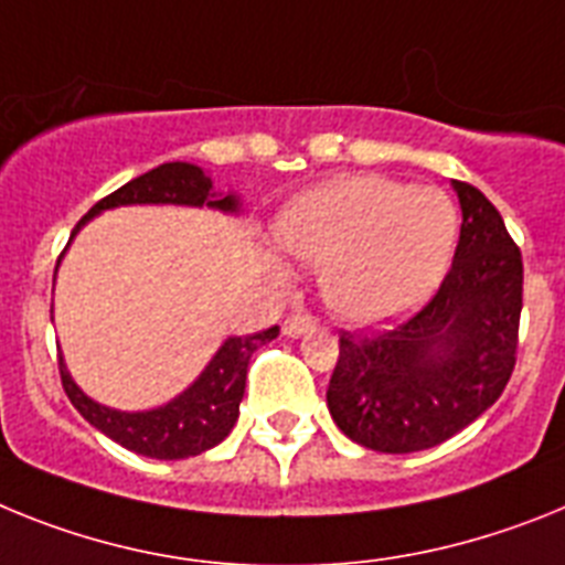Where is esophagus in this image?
Masks as SVG:
<instances>
[{"label":"esophagus","mask_w":565,"mask_h":565,"mask_svg":"<svg viewBox=\"0 0 565 565\" xmlns=\"http://www.w3.org/2000/svg\"><path fill=\"white\" fill-rule=\"evenodd\" d=\"M312 327H316L312 316H307V312H292V316L284 318L281 330L287 338H301L307 332H312Z\"/></svg>","instance_id":"34e87169"}]
</instances>
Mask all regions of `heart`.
Segmentation results:
<instances>
[{
	"instance_id": "heart-1",
	"label": "heart",
	"mask_w": 565,
	"mask_h": 565,
	"mask_svg": "<svg viewBox=\"0 0 565 565\" xmlns=\"http://www.w3.org/2000/svg\"><path fill=\"white\" fill-rule=\"evenodd\" d=\"M458 207L435 188L347 175L298 195L278 235L321 267L323 301L352 327H384L438 287L458 244Z\"/></svg>"
}]
</instances>
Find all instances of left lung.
Listing matches in <instances>:
<instances>
[{"label":"left lung","mask_w":565,"mask_h":565,"mask_svg":"<svg viewBox=\"0 0 565 565\" xmlns=\"http://www.w3.org/2000/svg\"><path fill=\"white\" fill-rule=\"evenodd\" d=\"M460 242L435 298L377 335H341L327 390L338 429L386 455L431 449L507 390L523 310V262L492 201L452 181Z\"/></svg>","instance_id":"obj_1"}]
</instances>
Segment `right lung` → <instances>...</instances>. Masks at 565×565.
<instances>
[{"label": "right lung", "instance_id": "right-lung-1", "mask_svg": "<svg viewBox=\"0 0 565 565\" xmlns=\"http://www.w3.org/2000/svg\"><path fill=\"white\" fill-rule=\"evenodd\" d=\"M130 204H181V207H210L233 215L242 213L238 195L215 193L213 179L201 167L188 164V161H167L150 173L127 181L125 188H119L107 199L96 201L71 233V242L90 218L105 210L130 207ZM276 335L278 327H269L255 335H230L188 390L175 395L173 401L145 412L110 409L99 401L87 398L67 372L62 355H58V375H62V386L78 415L119 446L156 460L193 458L227 438L238 420L249 358Z\"/></svg>", "mask_w": 565, "mask_h": 565}]
</instances>
